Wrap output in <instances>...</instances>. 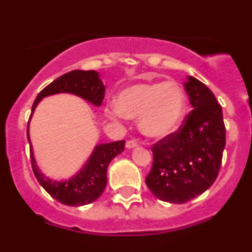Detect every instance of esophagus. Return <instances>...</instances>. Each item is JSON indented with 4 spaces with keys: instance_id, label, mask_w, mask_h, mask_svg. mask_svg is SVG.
Returning <instances> with one entry per match:
<instances>
[{
    "instance_id": "esophagus-1",
    "label": "esophagus",
    "mask_w": 252,
    "mask_h": 252,
    "mask_svg": "<svg viewBox=\"0 0 252 252\" xmlns=\"http://www.w3.org/2000/svg\"><path fill=\"white\" fill-rule=\"evenodd\" d=\"M138 146V143H137L136 141H127L126 142V148L127 149H132V148H136V147Z\"/></svg>"
}]
</instances>
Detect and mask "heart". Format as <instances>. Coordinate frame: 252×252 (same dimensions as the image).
<instances>
[{
    "mask_svg": "<svg viewBox=\"0 0 252 252\" xmlns=\"http://www.w3.org/2000/svg\"><path fill=\"white\" fill-rule=\"evenodd\" d=\"M185 113V93L173 82L127 87L119 94L116 105L105 110L110 119L139 118V128L149 137H164L173 132L181 124Z\"/></svg>",
    "mask_w": 252,
    "mask_h": 252,
    "instance_id": "obj_1",
    "label": "heart"
}]
</instances>
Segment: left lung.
I'll list each match as a JSON object with an SVG mask.
<instances>
[{
	"instance_id": "left-lung-1",
	"label": "left lung",
	"mask_w": 252,
	"mask_h": 252,
	"mask_svg": "<svg viewBox=\"0 0 252 252\" xmlns=\"http://www.w3.org/2000/svg\"><path fill=\"white\" fill-rule=\"evenodd\" d=\"M192 110L179 129L152 147L153 165L146 184L156 197L185 203L213 185L225 147L223 111L207 86L189 76Z\"/></svg>"
}]
</instances>
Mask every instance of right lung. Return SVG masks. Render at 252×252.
<instances>
[{
	"label": "right lung",
	"mask_w": 252,
	"mask_h": 252,
	"mask_svg": "<svg viewBox=\"0 0 252 252\" xmlns=\"http://www.w3.org/2000/svg\"><path fill=\"white\" fill-rule=\"evenodd\" d=\"M61 93L73 94L87 100L92 105L100 106L103 103L104 93H105V86L96 71L74 69V71L68 72L51 82L38 94L32 108L31 119L41 99ZM31 119H29V123H31ZM27 133H28V142L31 144L32 168L39 184L55 200L61 202L62 205L73 206V207L89 205L100 197L108 183L106 171H108L109 164L118 154L124 152V148H125V141L96 144L93 153L91 154L87 163L82 166L78 173L74 174L72 178L59 181L45 176L41 173L34 158L33 146H32L31 136H29V127Z\"/></svg>",
	"instance_id": "1"
}]
</instances>
